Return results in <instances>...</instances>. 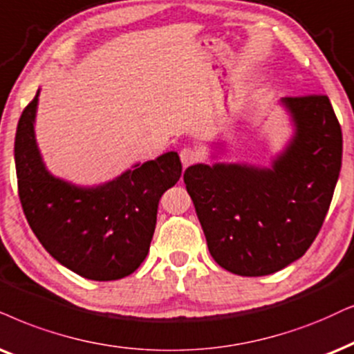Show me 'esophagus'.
<instances>
[{
  "label": "esophagus",
  "mask_w": 354,
  "mask_h": 354,
  "mask_svg": "<svg viewBox=\"0 0 354 354\" xmlns=\"http://www.w3.org/2000/svg\"><path fill=\"white\" fill-rule=\"evenodd\" d=\"M199 151L196 149H191V147H186V149H183L180 151V158H181V163L185 165V167H189V165H194L196 162H199Z\"/></svg>",
  "instance_id": "obj_1"
}]
</instances>
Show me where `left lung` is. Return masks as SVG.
I'll return each instance as SVG.
<instances>
[{
    "instance_id": "obj_1",
    "label": "left lung",
    "mask_w": 354,
    "mask_h": 354,
    "mask_svg": "<svg viewBox=\"0 0 354 354\" xmlns=\"http://www.w3.org/2000/svg\"><path fill=\"white\" fill-rule=\"evenodd\" d=\"M296 136L271 169L192 165L185 185L209 252L239 276L296 261L324 225L342 168L343 137L328 96H288Z\"/></svg>"
}]
</instances>
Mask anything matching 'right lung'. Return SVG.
<instances>
[{"label":"right lung","mask_w":354,"mask_h":354,"mask_svg":"<svg viewBox=\"0 0 354 354\" xmlns=\"http://www.w3.org/2000/svg\"><path fill=\"white\" fill-rule=\"evenodd\" d=\"M37 97L22 111L15 138L17 192L30 229L60 265L86 279L132 274L149 253L160 198L180 180V156L168 151L97 187L71 186L40 158Z\"/></svg>","instance_id":"add662e5"}]
</instances>
